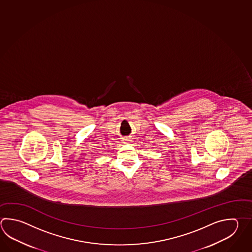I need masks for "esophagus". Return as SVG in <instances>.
<instances>
[{
	"label": "esophagus",
	"mask_w": 252,
	"mask_h": 252,
	"mask_svg": "<svg viewBox=\"0 0 252 252\" xmlns=\"http://www.w3.org/2000/svg\"><path fill=\"white\" fill-rule=\"evenodd\" d=\"M126 142H131L132 140H131V138L129 137V136H126V137H125V139H124Z\"/></svg>",
	"instance_id": "esophagus-1"
}]
</instances>
